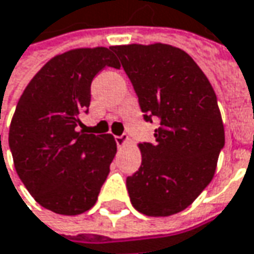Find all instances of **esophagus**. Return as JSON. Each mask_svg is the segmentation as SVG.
<instances>
[{
  "label": "esophagus",
  "mask_w": 254,
  "mask_h": 254,
  "mask_svg": "<svg viewBox=\"0 0 254 254\" xmlns=\"http://www.w3.org/2000/svg\"><path fill=\"white\" fill-rule=\"evenodd\" d=\"M116 143H117V146L119 147H124L130 143V138H128V135H127V134L117 135V137H116Z\"/></svg>",
  "instance_id": "obj_1"
}]
</instances>
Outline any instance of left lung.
<instances>
[{
  "mask_svg": "<svg viewBox=\"0 0 254 254\" xmlns=\"http://www.w3.org/2000/svg\"><path fill=\"white\" fill-rule=\"evenodd\" d=\"M133 83L144 120H159L154 143H140L141 166L127 177L137 211L167 217L189 207L211 182L224 126L216 93L186 51L169 44L113 45Z\"/></svg>",
  "mask_w": 254,
  "mask_h": 254,
  "instance_id": "1",
  "label": "left lung"
}]
</instances>
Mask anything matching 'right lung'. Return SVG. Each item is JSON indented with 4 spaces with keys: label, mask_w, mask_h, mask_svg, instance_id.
Listing matches in <instances>:
<instances>
[{
    "label": "right lung",
    "mask_w": 254,
    "mask_h": 254,
    "mask_svg": "<svg viewBox=\"0 0 254 254\" xmlns=\"http://www.w3.org/2000/svg\"><path fill=\"white\" fill-rule=\"evenodd\" d=\"M106 65L120 67L106 47L53 57L25 87L11 120L15 171L34 200L57 214L77 216L94 206L117 153L111 134L77 128L91 81Z\"/></svg>",
    "instance_id": "obj_1"
}]
</instances>
